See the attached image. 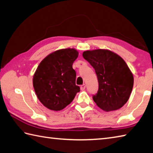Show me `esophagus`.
Returning a JSON list of instances; mask_svg holds the SVG:
<instances>
[{"label":"esophagus","mask_w":153,"mask_h":153,"mask_svg":"<svg viewBox=\"0 0 153 153\" xmlns=\"http://www.w3.org/2000/svg\"><path fill=\"white\" fill-rule=\"evenodd\" d=\"M85 88H86V85H82L80 86V90H81V91H84L85 89Z\"/></svg>","instance_id":"obj_1"}]
</instances>
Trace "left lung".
I'll use <instances>...</instances> for the list:
<instances>
[{
  "mask_svg": "<svg viewBox=\"0 0 153 153\" xmlns=\"http://www.w3.org/2000/svg\"><path fill=\"white\" fill-rule=\"evenodd\" d=\"M82 56L90 63L99 82L93 100L105 111L118 110L126 103L131 93L134 79L121 57L108 50L86 51Z\"/></svg>",
  "mask_w": 153,
  "mask_h": 153,
  "instance_id": "1",
  "label": "left lung"
}]
</instances>
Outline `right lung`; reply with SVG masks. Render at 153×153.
Returning <instances> with one entry per match:
<instances>
[{
	"mask_svg": "<svg viewBox=\"0 0 153 153\" xmlns=\"http://www.w3.org/2000/svg\"><path fill=\"white\" fill-rule=\"evenodd\" d=\"M78 55L74 48L56 51L45 57L37 67L33 86L40 101L48 109L62 110L80 91L76 85V72L73 68Z\"/></svg>",
	"mask_w": 153,
	"mask_h": 153,
	"instance_id": "right-lung-1",
	"label": "right lung"
}]
</instances>
